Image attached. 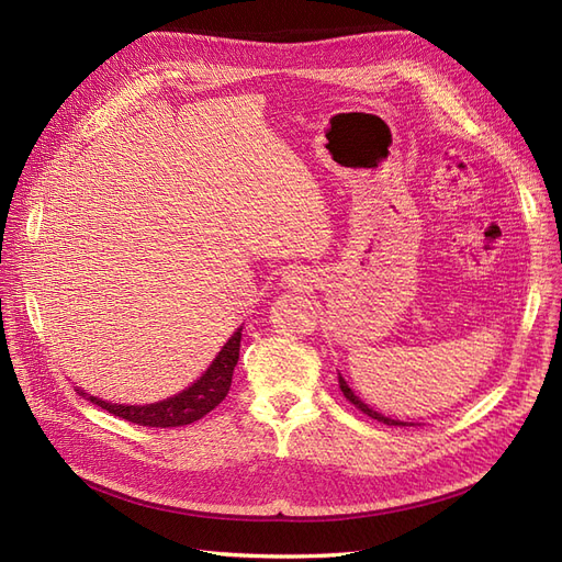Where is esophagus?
<instances>
[{"label":"esophagus","instance_id":"esophagus-1","mask_svg":"<svg viewBox=\"0 0 562 562\" xmlns=\"http://www.w3.org/2000/svg\"><path fill=\"white\" fill-rule=\"evenodd\" d=\"M283 281H285V285H288V288H297V291H302V288H310V277H307V271H302V269H291V271H285V274H283Z\"/></svg>","mask_w":562,"mask_h":562}]
</instances>
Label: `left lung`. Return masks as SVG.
<instances>
[{"mask_svg": "<svg viewBox=\"0 0 562 562\" xmlns=\"http://www.w3.org/2000/svg\"><path fill=\"white\" fill-rule=\"evenodd\" d=\"M337 380H339V389H342V394H345V398L349 401V403H353L356 407H359L361 413H366L368 417H372V419H378V422H384V424H389V427H413V422H401V419H391V417H386V415H382V413H378V411H372V407L368 405V403H363L359 396L353 394V389L345 382V378L339 375L337 372Z\"/></svg>", "mask_w": 562, "mask_h": 562, "instance_id": "left-lung-1", "label": "left lung"}]
</instances>
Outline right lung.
I'll use <instances>...</instances> for the list:
<instances>
[{
    "label": "right lung",
    "instance_id": "right-lung-1",
    "mask_svg": "<svg viewBox=\"0 0 562 562\" xmlns=\"http://www.w3.org/2000/svg\"><path fill=\"white\" fill-rule=\"evenodd\" d=\"M241 330L244 326L234 330V335L227 339V345L217 351L209 370L203 372L194 384L182 389L180 394L171 398L145 403V405H126V403H110L98 396H91L81 386H77V394L91 401L93 405H100L103 411L116 417L140 424V427H161V429L184 427V424H192L203 415H209L213 407L223 403V398L227 396L236 361H239Z\"/></svg>",
    "mask_w": 562,
    "mask_h": 562
}]
</instances>
